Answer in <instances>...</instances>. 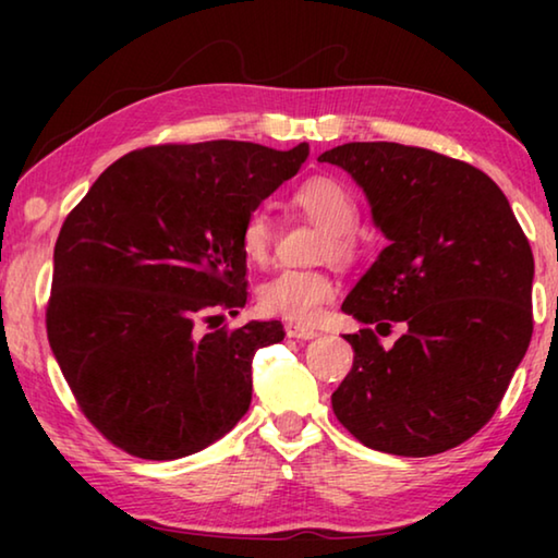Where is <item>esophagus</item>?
<instances>
[{"label":"esophagus","instance_id":"34e87169","mask_svg":"<svg viewBox=\"0 0 558 558\" xmlns=\"http://www.w3.org/2000/svg\"><path fill=\"white\" fill-rule=\"evenodd\" d=\"M288 337H292V339H315L319 332L317 329H313V327H302V325H288Z\"/></svg>","mask_w":558,"mask_h":558}]
</instances>
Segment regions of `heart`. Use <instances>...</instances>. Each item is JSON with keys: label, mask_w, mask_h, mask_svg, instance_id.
Listing matches in <instances>:
<instances>
[{"label": "heart", "mask_w": 558, "mask_h": 558, "mask_svg": "<svg viewBox=\"0 0 558 558\" xmlns=\"http://www.w3.org/2000/svg\"><path fill=\"white\" fill-rule=\"evenodd\" d=\"M295 204L310 219L329 231V245L337 258H349L354 253V241L349 231L356 221V204L344 184L329 177L307 179L298 186ZM241 253L251 263H266L272 248V221L266 211H253L241 226ZM335 280L323 270L286 268L263 282L258 290V305L266 315L282 317L295 325H310L323 315V307L335 298Z\"/></svg>", "instance_id": "heart-1"}]
</instances>
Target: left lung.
Instances as JSON below:
<instances>
[{
  "instance_id": "8db88e82",
  "label": "left lung",
  "mask_w": 558,
  "mask_h": 558,
  "mask_svg": "<svg viewBox=\"0 0 558 558\" xmlns=\"http://www.w3.org/2000/svg\"><path fill=\"white\" fill-rule=\"evenodd\" d=\"M319 162L354 179L389 245L342 310L364 329L332 393L366 448L426 458L460 446L497 411L532 339L534 256L512 206L472 165L396 143H347ZM407 332L386 350L376 333Z\"/></svg>"
}]
</instances>
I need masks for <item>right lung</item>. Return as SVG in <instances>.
I'll return each instance as SVG.
<instances>
[{
  "instance_id": "obj_1",
  "label": "right lung",
  "mask_w": 558,
  "mask_h": 558,
  "mask_svg": "<svg viewBox=\"0 0 558 558\" xmlns=\"http://www.w3.org/2000/svg\"><path fill=\"white\" fill-rule=\"evenodd\" d=\"M307 143L211 140L112 162L63 221L46 329L86 418L112 446L177 460L223 438L248 411L251 364L278 319L202 335L245 305L241 226L298 174Z\"/></svg>"
}]
</instances>
